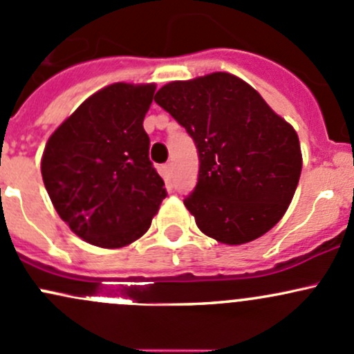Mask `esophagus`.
<instances>
[{
  "label": "esophagus",
  "instance_id": "esophagus-1",
  "mask_svg": "<svg viewBox=\"0 0 354 354\" xmlns=\"http://www.w3.org/2000/svg\"><path fill=\"white\" fill-rule=\"evenodd\" d=\"M163 174H165V178H172V176H174V163L172 162H169V163H165V165H163Z\"/></svg>",
  "mask_w": 354,
  "mask_h": 354
}]
</instances>
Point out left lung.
<instances>
[{
  "mask_svg": "<svg viewBox=\"0 0 354 354\" xmlns=\"http://www.w3.org/2000/svg\"><path fill=\"white\" fill-rule=\"evenodd\" d=\"M155 102L194 140L199 174L184 204L204 235L256 240L286 213L301 172L298 134L230 73L172 82Z\"/></svg>",
  "mask_w": 354,
  "mask_h": 354,
  "instance_id": "left-lung-1",
  "label": "left lung"
}]
</instances>
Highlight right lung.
Instances as JSON below:
<instances>
[{
  "label": "right lung",
  "mask_w": 354,
  "mask_h": 354,
  "mask_svg": "<svg viewBox=\"0 0 354 354\" xmlns=\"http://www.w3.org/2000/svg\"><path fill=\"white\" fill-rule=\"evenodd\" d=\"M156 86L114 83L86 98L44 150V185L80 239L118 249L140 239L167 198L143 127Z\"/></svg>",
  "instance_id": "obj_1"
}]
</instances>
